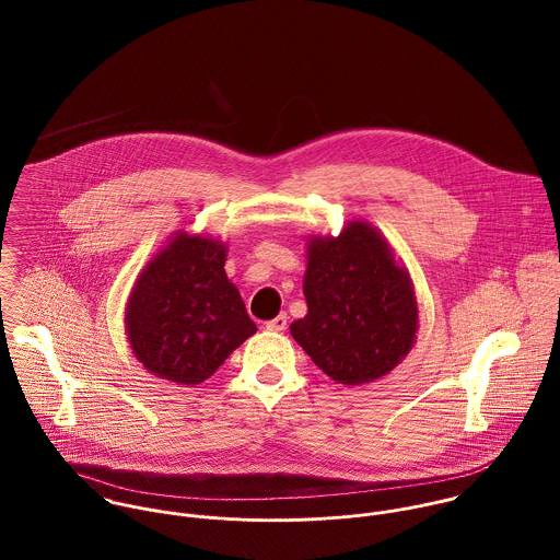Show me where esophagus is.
<instances>
[{
  "instance_id": "obj_1",
  "label": "esophagus",
  "mask_w": 560,
  "mask_h": 560,
  "mask_svg": "<svg viewBox=\"0 0 560 560\" xmlns=\"http://www.w3.org/2000/svg\"><path fill=\"white\" fill-rule=\"evenodd\" d=\"M265 327H267L269 331H282V329H287V315H284V313H280L278 317L267 320V323H265Z\"/></svg>"
}]
</instances>
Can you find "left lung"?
Segmentation results:
<instances>
[{
  "mask_svg": "<svg viewBox=\"0 0 560 560\" xmlns=\"http://www.w3.org/2000/svg\"><path fill=\"white\" fill-rule=\"evenodd\" d=\"M308 315L293 338L325 375L360 386L390 373L413 345L418 308L409 276L388 243L364 222L308 243Z\"/></svg>",
  "mask_w": 560,
  "mask_h": 560,
  "instance_id": "1",
  "label": "left lung"
}]
</instances>
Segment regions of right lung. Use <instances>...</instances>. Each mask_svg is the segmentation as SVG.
<instances>
[{
    "mask_svg": "<svg viewBox=\"0 0 560 560\" xmlns=\"http://www.w3.org/2000/svg\"><path fill=\"white\" fill-rule=\"evenodd\" d=\"M224 260L220 241L178 233L140 273L125 319L136 358L153 375L196 386L256 331Z\"/></svg>",
    "mask_w": 560,
    "mask_h": 560,
    "instance_id": "obj_1",
    "label": "right lung"
}]
</instances>
